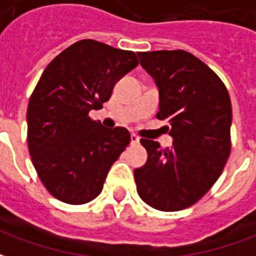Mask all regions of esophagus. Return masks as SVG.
I'll return each mask as SVG.
<instances>
[{"label":"esophagus","instance_id":"obj_1","mask_svg":"<svg viewBox=\"0 0 256 256\" xmlns=\"http://www.w3.org/2000/svg\"><path fill=\"white\" fill-rule=\"evenodd\" d=\"M130 138H132V144H138L140 142V137L138 136H137V134H132V136H130Z\"/></svg>","mask_w":256,"mask_h":256}]
</instances>
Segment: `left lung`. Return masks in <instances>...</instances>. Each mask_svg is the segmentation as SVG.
Masks as SVG:
<instances>
[{
	"label": "left lung",
	"instance_id": "left-lung-1",
	"mask_svg": "<svg viewBox=\"0 0 256 256\" xmlns=\"http://www.w3.org/2000/svg\"><path fill=\"white\" fill-rule=\"evenodd\" d=\"M138 58L158 84L156 118L166 120L174 142L162 150L156 141L141 140L148 160L134 170L137 192L160 211L188 208L216 182L230 155V97L220 76L192 53L155 50Z\"/></svg>",
	"mask_w": 256,
	"mask_h": 256
}]
</instances>
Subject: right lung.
I'll return each mask as SVG.
<instances>
[{
	"label": "right lung",
	"mask_w": 256,
	"mask_h": 256,
	"mask_svg": "<svg viewBox=\"0 0 256 256\" xmlns=\"http://www.w3.org/2000/svg\"><path fill=\"white\" fill-rule=\"evenodd\" d=\"M138 66L132 50L82 40L53 58L28 101L27 144L36 174L52 196L84 204L102 190L106 174L130 144L128 128H106L89 116Z\"/></svg>",
	"instance_id": "right-lung-1"
}]
</instances>
